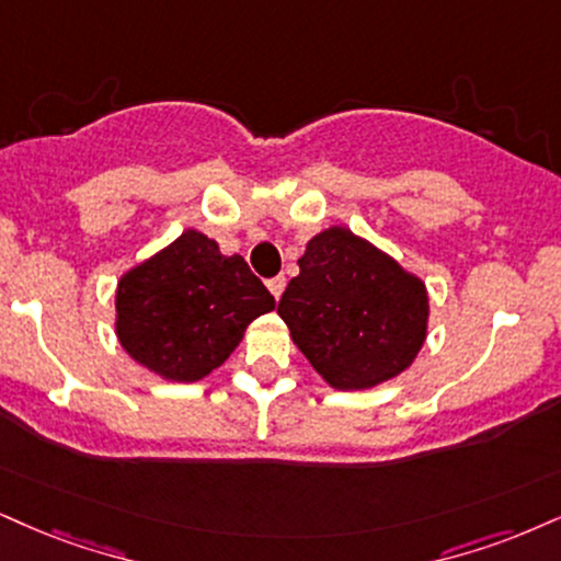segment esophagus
<instances>
[{"label":"esophagus","instance_id":"esophagus-1","mask_svg":"<svg viewBox=\"0 0 561 561\" xmlns=\"http://www.w3.org/2000/svg\"><path fill=\"white\" fill-rule=\"evenodd\" d=\"M267 288H270V294L275 296V301H278L283 291H286V278H283V275H275V278L267 280Z\"/></svg>","mask_w":561,"mask_h":561}]
</instances>
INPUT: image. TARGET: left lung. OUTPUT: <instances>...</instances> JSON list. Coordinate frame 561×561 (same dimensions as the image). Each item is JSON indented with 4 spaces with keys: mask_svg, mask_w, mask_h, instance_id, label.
Returning <instances> with one entry per match:
<instances>
[{
    "mask_svg": "<svg viewBox=\"0 0 561 561\" xmlns=\"http://www.w3.org/2000/svg\"><path fill=\"white\" fill-rule=\"evenodd\" d=\"M278 314L317 375L366 390L413 364L426 341L424 280L343 226L309 239Z\"/></svg>",
    "mask_w": 561,
    "mask_h": 561,
    "instance_id": "8db88e82",
    "label": "left lung"
}]
</instances>
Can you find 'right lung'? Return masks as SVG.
<instances>
[{
	"label": "right lung",
	"mask_w": 561,
	"mask_h": 561,
	"mask_svg": "<svg viewBox=\"0 0 561 561\" xmlns=\"http://www.w3.org/2000/svg\"><path fill=\"white\" fill-rule=\"evenodd\" d=\"M273 309L244 257H226L218 241L186 228L119 278L116 337L158 377L197 382L233 354L249 322Z\"/></svg>",
	"instance_id": "add662e5"
}]
</instances>
